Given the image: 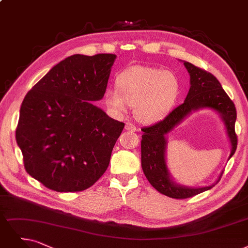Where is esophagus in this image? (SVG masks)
Returning a JSON list of instances; mask_svg holds the SVG:
<instances>
[{"mask_svg": "<svg viewBox=\"0 0 248 248\" xmlns=\"http://www.w3.org/2000/svg\"><path fill=\"white\" fill-rule=\"evenodd\" d=\"M125 129L128 130V131L135 132V131L137 130V128H136V126H135L134 124H132V123H130V122H128V123H126V125H125Z\"/></svg>", "mask_w": 248, "mask_h": 248, "instance_id": "1", "label": "esophagus"}]
</instances>
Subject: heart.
Returning <instances> with one entry per match:
<instances>
[{
  "mask_svg": "<svg viewBox=\"0 0 248 248\" xmlns=\"http://www.w3.org/2000/svg\"><path fill=\"white\" fill-rule=\"evenodd\" d=\"M117 88H108L105 101L117 114L127 113L134 106L136 118L143 123L163 119L175 105L180 92L177 76L161 68L132 66L116 79Z\"/></svg>",
  "mask_w": 248,
  "mask_h": 248,
  "instance_id": "b5f03b06",
  "label": "heart"
}]
</instances>
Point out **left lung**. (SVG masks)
Instances as JSON below:
<instances>
[{
    "instance_id": "left-lung-1",
    "label": "left lung",
    "mask_w": 248,
    "mask_h": 248,
    "mask_svg": "<svg viewBox=\"0 0 248 248\" xmlns=\"http://www.w3.org/2000/svg\"><path fill=\"white\" fill-rule=\"evenodd\" d=\"M184 66L190 75V88L184 103L175 108L162 121L141 129L144 132L141 136V167L146 179L158 192L178 200L188 199L211 189L220 181L223 174L222 172L215 184L200 188L182 186L171 179L166 164V135L182 122L186 116L202 108H210L217 112L224 121L230 138L232 148L229 158L235 154L237 148V135L235 133L237 113L234 103L213 74L189 62H184Z\"/></svg>"
}]
</instances>
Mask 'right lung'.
I'll list each match as a JSON object with an SVG mask.
<instances>
[{"label":"right lung","instance_id":"right-lung-1","mask_svg":"<svg viewBox=\"0 0 248 248\" xmlns=\"http://www.w3.org/2000/svg\"><path fill=\"white\" fill-rule=\"evenodd\" d=\"M115 59L68 57L25 95L16 141L26 172L48 189L82 191L106 172L125 124L92 102L103 98Z\"/></svg>","mask_w":248,"mask_h":248}]
</instances>
